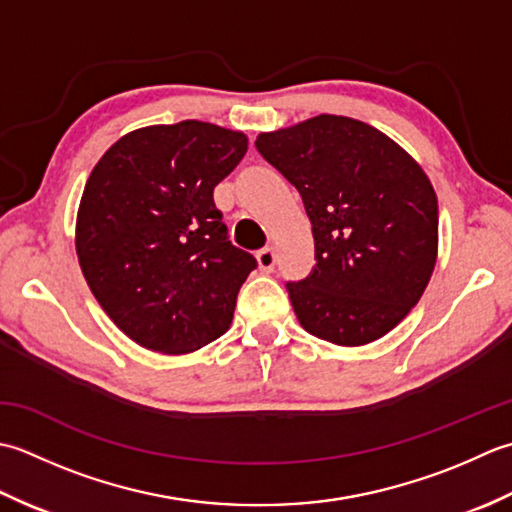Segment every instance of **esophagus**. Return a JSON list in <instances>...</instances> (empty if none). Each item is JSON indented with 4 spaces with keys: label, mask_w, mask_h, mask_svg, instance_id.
Listing matches in <instances>:
<instances>
[{
    "label": "esophagus",
    "mask_w": 512,
    "mask_h": 512,
    "mask_svg": "<svg viewBox=\"0 0 512 512\" xmlns=\"http://www.w3.org/2000/svg\"><path fill=\"white\" fill-rule=\"evenodd\" d=\"M256 260H258V267L263 269V271H274V265H276V254H274V249L271 247H265V249H260V252L256 254Z\"/></svg>",
    "instance_id": "esophagus-1"
}]
</instances>
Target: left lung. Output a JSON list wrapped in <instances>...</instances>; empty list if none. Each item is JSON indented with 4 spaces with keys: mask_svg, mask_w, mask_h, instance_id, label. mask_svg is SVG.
Here are the masks:
<instances>
[{
    "mask_svg": "<svg viewBox=\"0 0 512 512\" xmlns=\"http://www.w3.org/2000/svg\"><path fill=\"white\" fill-rule=\"evenodd\" d=\"M256 148L311 221L316 265L287 283L300 325L340 347L400 325L437 260V196L420 163L373 125L336 114L260 132Z\"/></svg>",
    "mask_w": 512,
    "mask_h": 512,
    "instance_id": "left-lung-1",
    "label": "left lung"
}]
</instances>
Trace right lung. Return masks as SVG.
Masks as SVG:
<instances>
[{
    "instance_id": "add662e5",
    "label": "right lung",
    "mask_w": 512,
    "mask_h": 512,
    "mask_svg": "<svg viewBox=\"0 0 512 512\" xmlns=\"http://www.w3.org/2000/svg\"><path fill=\"white\" fill-rule=\"evenodd\" d=\"M247 152L205 121L128 132L88 176L77 256L101 309L141 347L181 356L232 325L256 258L227 238L214 187Z\"/></svg>"
}]
</instances>
